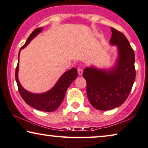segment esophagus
Here are the masks:
<instances>
[{
	"label": "esophagus",
	"instance_id": "esophagus-1",
	"mask_svg": "<svg viewBox=\"0 0 148 148\" xmlns=\"http://www.w3.org/2000/svg\"><path fill=\"white\" fill-rule=\"evenodd\" d=\"M77 71H78L79 75H82V74H83V70L81 69V68H78V69H77Z\"/></svg>",
	"mask_w": 148,
	"mask_h": 148
}]
</instances>
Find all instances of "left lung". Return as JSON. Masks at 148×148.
<instances>
[{
  "instance_id": "obj_1",
  "label": "left lung",
  "mask_w": 148,
  "mask_h": 148,
  "mask_svg": "<svg viewBox=\"0 0 148 148\" xmlns=\"http://www.w3.org/2000/svg\"><path fill=\"white\" fill-rule=\"evenodd\" d=\"M110 44L117 46V56L108 69L91 65L85 68L83 75L87 82V95L96 110L107 111L120 106L127 99L136 79L135 54L123 33L111 27Z\"/></svg>"
}]
</instances>
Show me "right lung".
<instances>
[{
	"mask_svg": "<svg viewBox=\"0 0 148 148\" xmlns=\"http://www.w3.org/2000/svg\"><path fill=\"white\" fill-rule=\"evenodd\" d=\"M42 27L36 29L35 31L28 37L25 44L21 48L18 55V64H17L15 72V79L18 85V91L21 97L25 102L36 110L51 112L56 110L61 104L62 101L65 97V95L68 87L70 86L71 83L77 77V70L76 68L73 67L72 69L67 71L60 77L55 85L49 91L41 93H34L28 91L27 90L23 88L18 80V73L19 68V56H20L21 51L30 43V42L34 38L41 33Z\"/></svg>",
	"mask_w": 148,
	"mask_h": 148,
	"instance_id": "add662e5",
	"label": "right lung"
}]
</instances>
